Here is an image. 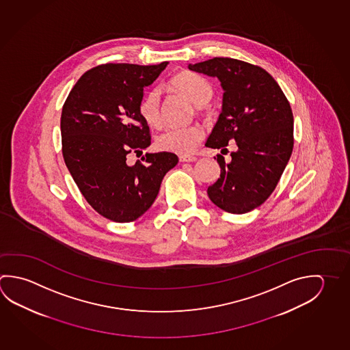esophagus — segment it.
Masks as SVG:
<instances>
[{
  "mask_svg": "<svg viewBox=\"0 0 350 350\" xmlns=\"http://www.w3.org/2000/svg\"><path fill=\"white\" fill-rule=\"evenodd\" d=\"M198 160L196 156H189V154H183V156H179V161L180 162H196Z\"/></svg>",
  "mask_w": 350,
  "mask_h": 350,
  "instance_id": "obj_1",
  "label": "esophagus"
}]
</instances>
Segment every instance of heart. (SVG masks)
<instances>
[{"label":"heart","instance_id":"obj_1","mask_svg":"<svg viewBox=\"0 0 350 350\" xmlns=\"http://www.w3.org/2000/svg\"><path fill=\"white\" fill-rule=\"evenodd\" d=\"M170 85L177 92L183 94L191 103L202 108L213 97V86L202 75L183 71L173 77ZM139 116L151 128L161 124L160 93L151 90L142 96L137 105ZM204 137L200 125L171 126L163 130L156 137V145L162 151L178 154H189L196 151Z\"/></svg>","mask_w":350,"mask_h":350}]
</instances>
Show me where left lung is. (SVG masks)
<instances>
[{
    "label": "left lung",
    "mask_w": 350,
    "mask_h": 350,
    "mask_svg": "<svg viewBox=\"0 0 350 350\" xmlns=\"http://www.w3.org/2000/svg\"><path fill=\"white\" fill-rule=\"evenodd\" d=\"M191 71L217 77L224 88L222 111L205 146L217 154L220 178L208 188L210 200L231 214L262 205L274 191L294 148V117L288 98L264 68L231 57L189 65Z\"/></svg>",
    "instance_id": "8db88e82"
}]
</instances>
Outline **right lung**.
I'll return each instance as SVG.
<instances>
[{
	"instance_id": "right-lung-1",
	"label": "right lung",
	"mask_w": 350,
	"mask_h": 350,
	"mask_svg": "<svg viewBox=\"0 0 350 350\" xmlns=\"http://www.w3.org/2000/svg\"><path fill=\"white\" fill-rule=\"evenodd\" d=\"M167 64L96 66L81 76L62 107L65 165L87 202L108 220L131 222L145 214L165 174L178 163L171 152L146 154L133 166L126 160L151 144L137 105L144 87Z\"/></svg>"
}]
</instances>
